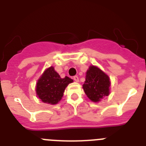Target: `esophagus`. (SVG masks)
Returning <instances> with one entry per match:
<instances>
[{
  "instance_id": "1",
  "label": "esophagus",
  "mask_w": 146,
  "mask_h": 146,
  "mask_svg": "<svg viewBox=\"0 0 146 146\" xmlns=\"http://www.w3.org/2000/svg\"><path fill=\"white\" fill-rule=\"evenodd\" d=\"M73 79H74V80L75 81V82H79V77H77V76H74V77H73Z\"/></svg>"
}]
</instances>
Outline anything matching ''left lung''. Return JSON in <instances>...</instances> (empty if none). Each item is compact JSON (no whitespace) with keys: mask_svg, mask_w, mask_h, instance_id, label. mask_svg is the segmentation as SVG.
<instances>
[{"mask_svg":"<svg viewBox=\"0 0 146 146\" xmlns=\"http://www.w3.org/2000/svg\"><path fill=\"white\" fill-rule=\"evenodd\" d=\"M109 76L96 66H90L86 72V81L82 85L85 94L90 100L99 102L109 96L110 88Z\"/></svg>","mask_w":146,"mask_h":146,"instance_id":"left-lung-1","label":"left lung"}]
</instances>
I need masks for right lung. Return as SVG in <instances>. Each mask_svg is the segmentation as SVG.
<instances>
[{
  "label": "right lung",
  "instance_id": "1",
  "mask_svg": "<svg viewBox=\"0 0 146 146\" xmlns=\"http://www.w3.org/2000/svg\"><path fill=\"white\" fill-rule=\"evenodd\" d=\"M73 80L66 76L61 78L53 66L45 69L40 76L36 86V93L38 99L44 103L56 104L61 100L66 88Z\"/></svg>",
  "mask_w": 146,
  "mask_h": 146
}]
</instances>
